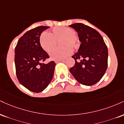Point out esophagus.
Segmentation results:
<instances>
[{"mask_svg": "<svg viewBox=\"0 0 124 124\" xmlns=\"http://www.w3.org/2000/svg\"><path fill=\"white\" fill-rule=\"evenodd\" d=\"M64 62V60H58V61H55V62L56 63H59V62Z\"/></svg>", "mask_w": 124, "mask_h": 124, "instance_id": "1", "label": "esophagus"}]
</instances>
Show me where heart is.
<instances>
[{
    "instance_id": "obj_1",
    "label": "heart",
    "mask_w": 124,
    "mask_h": 124,
    "mask_svg": "<svg viewBox=\"0 0 124 124\" xmlns=\"http://www.w3.org/2000/svg\"><path fill=\"white\" fill-rule=\"evenodd\" d=\"M61 40L59 44L62 47L57 48L50 53L54 60H61L71 54V48H76L78 46V38L75 31L70 28L56 27L52 32H44L40 37V44L45 51L50 53L56 47L57 41Z\"/></svg>"
}]
</instances>
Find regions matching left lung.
<instances>
[{"label": "left lung", "instance_id": "8db88e82", "mask_svg": "<svg viewBox=\"0 0 124 124\" xmlns=\"http://www.w3.org/2000/svg\"><path fill=\"white\" fill-rule=\"evenodd\" d=\"M78 33L81 41L72 58L75 65L70 72L80 84L91 86L100 81L107 68L108 50L102 36L96 30L81 23L69 25Z\"/></svg>", "mask_w": 124, "mask_h": 124}]
</instances>
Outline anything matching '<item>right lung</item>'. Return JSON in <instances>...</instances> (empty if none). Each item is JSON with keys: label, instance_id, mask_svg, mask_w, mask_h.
Segmentation results:
<instances>
[{"label": "right lung", "instance_id": "obj_1", "mask_svg": "<svg viewBox=\"0 0 124 124\" xmlns=\"http://www.w3.org/2000/svg\"><path fill=\"white\" fill-rule=\"evenodd\" d=\"M50 27L40 26L30 30L21 37L15 48V65L18 80L33 92L45 89L53 78L56 63H43L48 54L40 44L41 33Z\"/></svg>", "mask_w": 124, "mask_h": 124}]
</instances>
